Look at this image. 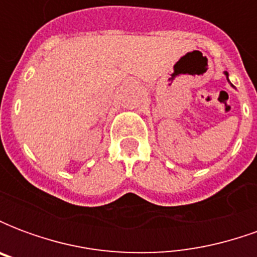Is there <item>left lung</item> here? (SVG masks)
<instances>
[{
    "label": "left lung",
    "instance_id": "1",
    "mask_svg": "<svg viewBox=\"0 0 257 257\" xmlns=\"http://www.w3.org/2000/svg\"><path fill=\"white\" fill-rule=\"evenodd\" d=\"M224 75H226V78H227V81H228V82H230V79H228V73H227V71H224ZM230 85H231L232 88H234V85L231 84V82H230Z\"/></svg>",
    "mask_w": 257,
    "mask_h": 257
}]
</instances>
